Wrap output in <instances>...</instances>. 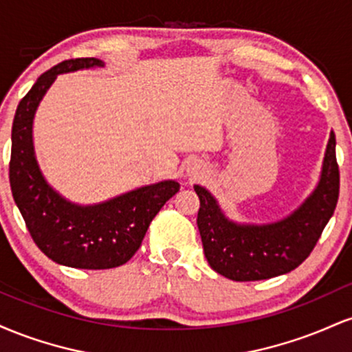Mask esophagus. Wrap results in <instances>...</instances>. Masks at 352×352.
Wrapping results in <instances>:
<instances>
[{
  "instance_id": "obj_1",
  "label": "esophagus",
  "mask_w": 352,
  "mask_h": 352,
  "mask_svg": "<svg viewBox=\"0 0 352 352\" xmlns=\"http://www.w3.org/2000/svg\"><path fill=\"white\" fill-rule=\"evenodd\" d=\"M187 172H188V175H190V177H197V175H200V173H201V170H200V165H199V164H190V165H188V168H187Z\"/></svg>"
}]
</instances>
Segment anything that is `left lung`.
<instances>
[{"label":"left lung","instance_id":"left-lung-1","mask_svg":"<svg viewBox=\"0 0 352 352\" xmlns=\"http://www.w3.org/2000/svg\"><path fill=\"white\" fill-rule=\"evenodd\" d=\"M200 199L197 217L205 258L217 273L233 281H258L298 268L318 243L333 217L339 195L336 137L331 131L321 175L294 212L273 223L230 220L207 188L193 185Z\"/></svg>","mask_w":352,"mask_h":352}]
</instances>
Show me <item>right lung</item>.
<instances>
[{
  "label": "right lung",
  "mask_w": 352,
  "mask_h": 352,
  "mask_svg": "<svg viewBox=\"0 0 352 352\" xmlns=\"http://www.w3.org/2000/svg\"><path fill=\"white\" fill-rule=\"evenodd\" d=\"M94 67H104V63L96 58L69 59L39 76L16 109L11 131V192L34 243L56 263L80 270L127 263L153 217L180 188L179 182L162 180L100 204L79 205L64 199L44 179L33 142L39 102L59 74Z\"/></svg>",
  "instance_id": "obj_1"
}]
</instances>
